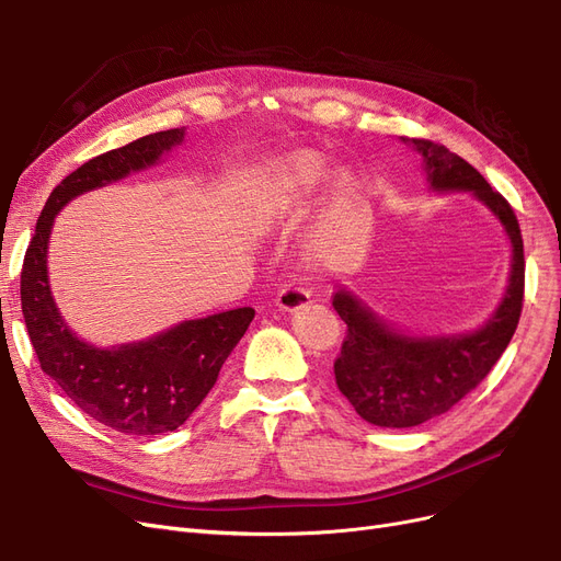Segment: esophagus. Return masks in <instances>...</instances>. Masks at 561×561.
<instances>
[{"instance_id":"esophagus-1","label":"esophagus","mask_w":561,"mask_h":561,"mask_svg":"<svg viewBox=\"0 0 561 561\" xmlns=\"http://www.w3.org/2000/svg\"><path fill=\"white\" fill-rule=\"evenodd\" d=\"M311 301H313L311 293H308L306 287H299V285L283 287L278 297H276V306L280 308V311H299V308L308 306Z\"/></svg>"}]
</instances>
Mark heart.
I'll return each mask as SVG.
<instances>
[{
  "mask_svg": "<svg viewBox=\"0 0 561 561\" xmlns=\"http://www.w3.org/2000/svg\"><path fill=\"white\" fill-rule=\"evenodd\" d=\"M327 172L330 160L316 150H293L262 162L250 179V222L266 229L295 220L324 183L316 239L322 241L339 234L357 206L359 181L351 169H339L330 178Z\"/></svg>",
  "mask_w": 561,
  "mask_h": 561,
  "instance_id": "heart-1",
  "label": "heart"
}]
</instances>
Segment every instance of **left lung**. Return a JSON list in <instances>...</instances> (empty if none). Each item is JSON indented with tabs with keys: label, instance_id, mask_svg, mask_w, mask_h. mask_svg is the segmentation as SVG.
I'll list each match as a JSON object with an SVG mask.
<instances>
[{
	"label": "left lung",
	"instance_id": "obj_1",
	"mask_svg": "<svg viewBox=\"0 0 561 561\" xmlns=\"http://www.w3.org/2000/svg\"><path fill=\"white\" fill-rule=\"evenodd\" d=\"M399 139L420 160L432 192H465L499 220L511 243V272L490 318L476 330L453 334L405 332L376 313L353 289L341 287L334 295V311L347 324L334 362L339 390L359 417L390 430L417 427L467 397L508 347L525 295L523 234L508 202L446 146Z\"/></svg>",
	"mask_w": 561,
	"mask_h": 561
}]
</instances>
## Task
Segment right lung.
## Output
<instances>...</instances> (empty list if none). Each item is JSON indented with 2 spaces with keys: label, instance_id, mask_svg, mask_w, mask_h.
<instances>
[{
  "label": "right lung",
  "instance_id": "right-lung-1",
  "mask_svg": "<svg viewBox=\"0 0 561 561\" xmlns=\"http://www.w3.org/2000/svg\"><path fill=\"white\" fill-rule=\"evenodd\" d=\"M183 141L185 127L156 131L71 171L50 192L23 262V318L44 374L85 415L127 436L179 430L216 385L255 311L234 308L181 320L141 341L94 345L71 330L55 304L48 278L50 231L71 199L162 164Z\"/></svg>",
  "mask_w": 561,
  "mask_h": 561
}]
</instances>
